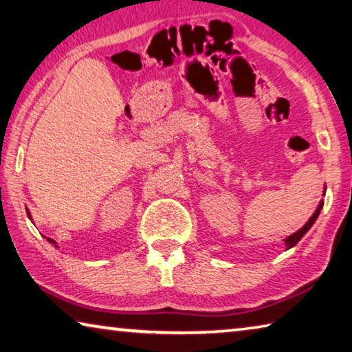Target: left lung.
I'll list each match as a JSON object with an SVG mask.
<instances>
[{
  "instance_id": "obj_1",
  "label": "left lung",
  "mask_w": 352,
  "mask_h": 352,
  "mask_svg": "<svg viewBox=\"0 0 352 352\" xmlns=\"http://www.w3.org/2000/svg\"><path fill=\"white\" fill-rule=\"evenodd\" d=\"M323 204H324V201H323V200H321V201H320V205H318V208H317V210H315V212L312 214V217L307 220V222H306V225H305V226H302V228H300V230H298V231H296V233H294V234H290V236L287 237V239H284V242H285V250H289V248H292V247H295V245H296V243H298V242H300V239H301V237H302V236H305V234L307 233V231H309V228H311V226L314 225V222H315V220H317V217L320 216V211H321V208H323Z\"/></svg>"
}]
</instances>
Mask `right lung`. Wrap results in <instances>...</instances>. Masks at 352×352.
<instances>
[{
    "mask_svg": "<svg viewBox=\"0 0 352 352\" xmlns=\"http://www.w3.org/2000/svg\"><path fill=\"white\" fill-rule=\"evenodd\" d=\"M47 242H50V243H54V245H56V241H52V239H50V237H47ZM57 247V245H56Z\"/></svg>",
    "mask_w": 352,
    "mask_h": 352,
    "instance_id": "obj_1",
    "label": "right lung"
}]
</instances>
